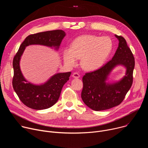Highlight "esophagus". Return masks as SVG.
<instances>
[{
    "label": "esophagus",
    "mask_w": 148,
    "mask_h": 148,
    "mask_svg": "<svg viewBox=\"0 0 148 148\" xmlns=\"http://www.w3.org/2000/svg\"><path fill=\"white\" fill-rule=\"evenodd\" d=\"M72 77H73V78H79L80 75H79V73L75 72V73H74L72 74Z\"/></svg>",
    "instance_id": "obj_1"
}]
</instances>
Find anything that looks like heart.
Segmentation results:
<instances>
[{"instance_id": "heart-1", "label": "heart", "mask_w": 148, "mask_h": 148, "mask_svg": "<svg viewBox=\"0 0 148 148\" xmlns=\"http://www.w3.org/2000/svg\"><path fill=\"white\" fill-rule=\"evenodd\" d=\"M112 47V41L109 37L82 35L73 41L70 47H67L63 50L62 58L69 67L74 66L78 58H81V67L87 71H92L104 64Z\"/></svg>"}]
</instances>
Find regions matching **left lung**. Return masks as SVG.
Instances as JSON below:
<instances>
[{"label":"left lung","mask_w":148,"mask_h":148,"mask_svg":"<svg viewBox=\"0 0 148 148\" xmlns=\"http://www.w3.org/2000/svg\"><path fill=\"white\" fill-rule=\"evenodd\" d=\"M115 36L119 43L112 60L82 77V99L94 111L106 110L119 105L132 84L135 58L125 39L121 36ZM117 65H122L126 69L125 75L116 82H107L110 73Z\"/></svg>","instance_id":"8db88e82"}]
</instances>
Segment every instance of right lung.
<instances>
[{"label":"right lung","mask_w":148,"mask_h":148,"mask_svg":"<svg viewBox=\"0 0 148 148\" xmlns=\"http://www.w3.org/2000/svg\"><path fill=\"white\" fill-rule=\"evenodd\" d=\"M66 35V33L61 30L29 35L21 44L14 57L13 87L20 100L27 107L36 110H45L52 107L57 102L62 88L69 81L71 72L57 73L44 84L39 85L29 82L23 76L20 67L21 57L26 47L29 45H42L58 50Z\"/></svg>","instance_id":"obj_1"}]
</instances>
